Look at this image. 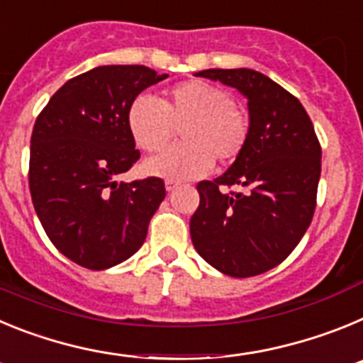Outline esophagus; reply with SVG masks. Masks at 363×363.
Masks as SVG:
<instances>
[{
  "mask_svg": "<svg viewBox=\"0 0 363 363\" xmlns=\"http://www.w3.org/2000/svg\"><path fill=\"white\" fill-rule=\"evenodd\" d=\"M176 187H178V182H172V179H167V182H165L167 192H172Z\"/></svg>",
  "mask_w": 363,
  "mask_h": 363,
  "instance_id": "esophagus-1",
  "label": "esophagus"
}]
</instances>
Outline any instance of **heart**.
Instances as JSON below:
<instances>
[{
	"mask_svg": "<svg viewBox=\"0 0 363 363\" xmlns=\"http://www.w3.org/2000/svg\"><path fill=\"white\" fill-rule=\"evenodd\" d=\"M127 127L136 145L145 152H160L179 129L184 143L143 163L147 174L167 179L200 178L213 160L233 163L243 152L251 134L247 112L227 91L192 79L176 85L163 98L138 96L127 111Z\"/></svg>",
	"mask_w": 363,
	"mask_h": 363,
	"instance_id": "obj_1",
	"label": "heart"
}]
</instances>
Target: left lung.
I'll return each instance as SVG.
<instances>
[{
	"label": "left lung",
	"instance_id": "1",
	"mask_svg": "<svg viewBox=\"0 0 363 363\" xmlns=\"http://www.w3.org/2000/svg\"><path fill=\"white\" fill-rule=\"evenodd\" d=\"M194 76L233 86L247 99L251 134L220 178L198 184L192 245L227 277H256L281 264L311 225L322 149L303 105L265 74L207 69Z\"/></svg>",
	"mask_w": 363,
	"mask_h": 363
}]
</instances>
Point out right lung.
<instances>
[{
    "label": "right lung",
    "instance_id": "right-lung-1",
    "mask_svg": "<svg viewBox=\"0 0 363 363\" xmlns=\"http://www.w3.org/2000/svg\"><path fill=\"white\" fill-rule=\"evenodd\" d=\"M167 74L104 65L69 79L49 99L30 138L28 185L56 249L92 271L114 267L143 245L165 198L160 178L118 182L140 158L127 111Z\"/></svg>",
    "mask_w": 363,
    "mask_h": 363
}]
</instances>
